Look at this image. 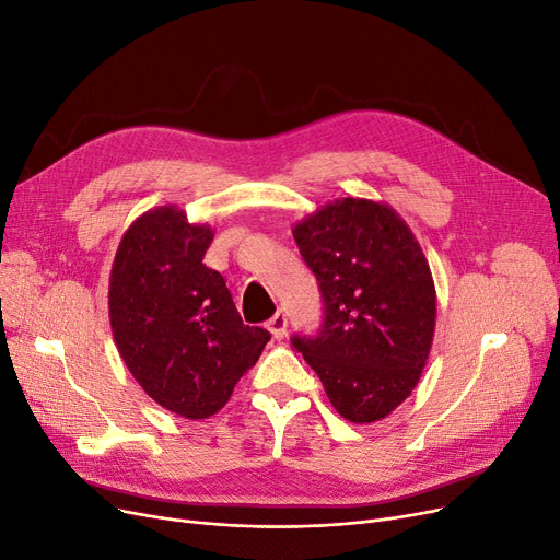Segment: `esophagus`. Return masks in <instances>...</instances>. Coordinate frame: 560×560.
<instances>
[{
    "label": "esophagus",
    "instance_id": "1",
    "mask_svg": "<svg viewBox=\"0 0 560 560\" xmlns=\"http://www.w3.org/2000/svg\"><path fill=\"white\" fill-rule=\"evenodd\" d=\"M266 328H269V332L276 337V339H282L287 335V316L284 312H276L269 322H266Z\"/></svg>",
    "mask_w": 560,
    "mask_h": 560
}]
</instances>
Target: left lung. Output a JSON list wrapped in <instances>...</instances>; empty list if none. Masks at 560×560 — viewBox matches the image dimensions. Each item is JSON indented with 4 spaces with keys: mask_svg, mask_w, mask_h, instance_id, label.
<instances>
[{
    "mask_svg": "<svg viewBox=\"0 0 560 560\" xmlns=\"http://www.w3.org/2000/svg\"><path fill=\"white\" fill-rule=\"evenodd\" d=\"M291 232L326 303L324 330L294 346L346 421H381L417 387L431 353L429 259L396 209L366 198H337Z\"/></svg>",
    "mask_w": 560,
    "mask_h": 560,
    "instance_id": "8db88e82",
    "label": "left lung"
}]
</instances>
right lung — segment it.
<instances>
[{
	"instance_id": "obj_1",
	"label": "right lung",
	"mask_w": 560,
	"mask_h": 560,
	"mask_svg": "<svg viewBox=\"0 0 560 560\" xmlns=\"http://www.w3.org/2000/svg\"><path fill=\"white\" fill-rule=\"evenodd\" d=\"M214 238L175 205L154 207L118 244L109 278V322L118 353L143 392L184 419L217 415L269 330L246 326L219 271L205 266Z\"/></svg>"
}]
</instances>
